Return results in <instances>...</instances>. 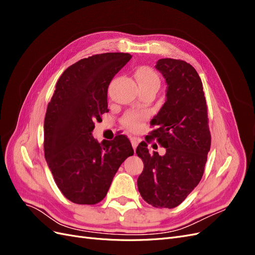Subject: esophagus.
I'll list each match as a JSON object with an SVG mask.
<instances>
[{"instance_id":"esophagus-1","label":"esophagus","mask_w":255,"mask_h":255,"mask_svg":"<svg viewBox=\"0 0 255 255\" xmlns=\"http://www.w3.org/2000/svg\"><path fill=\"white\" fill-rule=\"evenodd\" d=\"M130 142H132V145H133V149L135 150L137 148L138 145V140L136 139V138H130Z\"/></svg>"}]
</instances>
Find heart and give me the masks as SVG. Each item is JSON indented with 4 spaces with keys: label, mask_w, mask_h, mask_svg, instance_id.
Masks as SVG:
<instances>
[{
    "label": "heart",
    "mask_w": 255,
    "mask_h": 255,
    "mask_svg": "<svg viewBox=\"0 0 255 255\" xmlns=\"http://www.w3.org/2000/svg\"><path fill=\"white\" fill-rule=\"evenodd\" d=\"M136 79H137L138 85H139V88L155 87L158 89L159 84H160V80L158 78L157 73L148 66H141L137 69ZM142 119H143V116L141 114H138L135 112H128L123 116L122 123L127 128L130 130H136L138 128H139Z\"/></svg>",
    "instance_id": "b5f03b06"
}]
</instances>
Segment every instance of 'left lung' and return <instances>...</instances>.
Segmentation results:
<instances>
[{
    "label": "left lung",
    "instance_id": "obj_1",
    "mask_svg": "<svg viewBox=\"0 0 255 255\" xmlns=\"http://www.w3.org/2000/svg\"><path fill=\"white\" fill-rule=\"evenodd\" d=\"M155 68L166 79L167 101L152 120L150 133L166 154L149 153L145 142L136 154L143 161L137 186L146 203L158 208L180 205L201 181L211 149L207 105L196 69L181 59L161 58Z\"/></svg>",
    "mask_w": 255,
    "mask_h": 255
}]
</instances>
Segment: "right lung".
Segmentation results:
<instances>
[{"mask_svg": "<svg viewBox=\"0 0 255 255\" xmlns=\"http://www.w3.org/2000/svg\"><path fill=\"white\" fill-rule=\"evenodd\" d=\"M132 58L103 53L83 58L60 75L44 118V157L57 187L76 204L94 205L105 198L121 164L133 155L128 138L102 143L91 136L107 110V89Z\"/></svg>", "mask_w": 255, "mask_h": 255, "instance_id": "obj_1", "label": "right lung"}]
</instances>
